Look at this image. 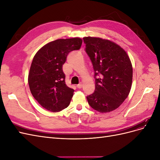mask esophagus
<instances>
[{"instance_id": "34e87169", "label": "esophagus", "mask_w": 160, "mask_h": 160, "mask_svg": "<svg viewBox=\"0 0 160 160\" xmlns=\"http://www.w3.org/2000/svg\"><path fill=\"white\" fill-rule=\"evenodd\" d=\"M82 87H83V85H82V83H79V85H77V88L78 89H81Z\"/></svg>"}]
</instances>
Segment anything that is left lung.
<instances>
[{
  "mask_svg": "<svg viewBox=\"0 0 160 160\" xmlns=\"http://www.w3.org/2000/svg\"><path fill=\"white\" fill-rule=\"evenodd\" d=\"M85 51L95 71V89L87 97L91 107L100 113L112 111L128 98L132 84V65L118 44L99 37L83 38Z\"/></svg>",
  "mask_w": 160,
  "mask_h": 160,
  "instance_id": "left-lung-1",
  "label": "left lung"
}]
</instances>
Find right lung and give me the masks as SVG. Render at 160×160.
Wrapping results in <instances>:
<instances>
[{"instance_id": "obj_1", "label": "right lung", "mask_w": 160, "mask_h": 160, "mask_svg": "<svg viewBox=\"0 0 160 160\" xmlns=\"http://www.w3.org/2000/svg\"><path fill=\"white\" fill-rule=\"evenodd\" d=\"M82 42L79 37L57 39L43 46L34 57L28 85L34 98L47 110L58 112L70 104L74 90L65 84L62 65L70 52L80 49Z\"/></svg>"}]
</instances>
